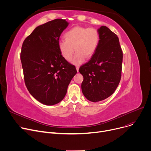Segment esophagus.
<instances>
[{"label":"esophagus","mask_w":151,"mask_h":151,"mask_svg":"<svg viewBox=\"0 0 151 151\" xmlns=\"http://www.w3.org/2000/svg\"><path fill=\"white\" fill-rule=\"evenodd\" d=\"M76 68L77 72H78V71H79V67L78 65H77V66H76Z\"/></svg>","instance_id":"esophagus-1"}]
</instances>
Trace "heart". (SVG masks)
I'll use <instances>...</instances> for the list:
<instances>
[{
    "instance_id": "obj_1",
    "label": "heart",
    "mask_w": 151,
    "mask_h": 151,
    "mask_svg": "<svg viewBox=\"0 0 151 151\" xmlns=\"http://www.w3.org/2000/svg\"><path fill=\"white\" fill-rule=\"evenodd\" d=\"M64 39L59 41L58 47L61 56L67 61L72 59L75 65L81 64L86 57H92L96 52L99 43V33L94 28L76 26L64 34Z\"/></svg>"
}]
</instances>
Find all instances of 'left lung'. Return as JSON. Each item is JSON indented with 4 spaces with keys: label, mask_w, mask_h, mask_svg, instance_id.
Returning <instances> with one entry per match:
<instances>
[{
    "label": "left lung",
    "mask_w": 151,
    "mask_h": 151,
    "mask_svg": "<svg viewBox=\"0 0 151 151\" xmlns=\"http://www.w3.org/2000/svg\"><path fill=\"white\" fill-rule=\"evenodd\" d=\"M98 31L100 39L96 51L79 69L84 78L83 93L94 103L106 99L115 91L121 79L123 63V52L116 35L106 26Z\"/></svg>",
    "instance_id": "8db88e82"
}]
</instances>
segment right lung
<instances>
[{"mask_svg":"<svg viewBox=\"0 0 151 151\" xmlns=\"http://www.w3.org/2000/svg\"><path fill=\"white\" fill-rule=\"evenodd\" d=\"M68 24L65 20L56 19L39 25L22 46L21 60L26 87L36 99L47 106L62 101L77 73L58 47L59 37Z\"/></svg>","mask_w":151,"mask_h":151,"instance_id":"1","label":"right lung"}]
</instances>
